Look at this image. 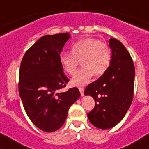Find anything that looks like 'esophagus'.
I'll return each mask as SVG.
<instances>
[{"label":"esophagus","mask_w":149,"mask_h":149,"mask_svg":"<svg viewBox=\"0 0 149 149\" xmlns=\"http://www.w3.org/2000/svg\"><path fill=\"white\" fill-rule=\"evenodd\" d=\"M79 92H80L81 95H84V88H82V87H79Z\"/></svg>","instance_id":"1"}]
</instances>
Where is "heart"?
<instances>
[{"label":"heart","mask_w":149,"mask_h":149,"mask_svg":"<svg viewBox=\"0 0 149 149\" xmlns=\"http://www.w3.org/2000/svg\"><path fill=\"white\" fill-rule=\"evenodd\" d=\"M71 53L62 52L60 54V62L63 71L68 75H72L81 61L82 67L71 79V84L75 86H84L93 74H103L111 61L109 47L97 38H85L75 43L71 47Z\"/></svg>","instance_id":"heart-1"}]
</instances>
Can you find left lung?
I'll return each mask as SVG.
<instances>
[{
    "label": "left lung",
    "mask_w": 149,
    "mask_h": 149,
    "mask_svg": "<svg viewBox=\"0 0 149 149\" xmlns=\"http://www.w3.org/2000/svg\"><path fill=\"white\" fill-rule=\"evenodd\" d=\"M111 65L98 79L90 83L84 95H91L95 105L88 113L89 121L99 129H110L124 117L134 92L135 67L130 54L119 40L111 38Z\"/></svg>",
    "instance_id": "1"
}]
</instances>
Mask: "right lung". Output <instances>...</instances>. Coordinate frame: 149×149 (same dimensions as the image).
Masks as SVG:
<instances>
[{
  "label": "right lung",
  "mask_w": 149,
  "mask_h": 149,
  "mask_svg": "<svg viewBox=\"0 0 149 149\" xmlns=\"http://www.w3.org/2000/svg\"><path fill=\"white\" fill-rule=\"evenodd\" d=\"M70 37L68 32L42 36L21 61L19 96L29 118L45 132L61 128L70 107L80 96L77 87L61 92L69 79L63 72L60 54Z\"/></svg>",
  "instance_id": "1"
}]
</instances>
